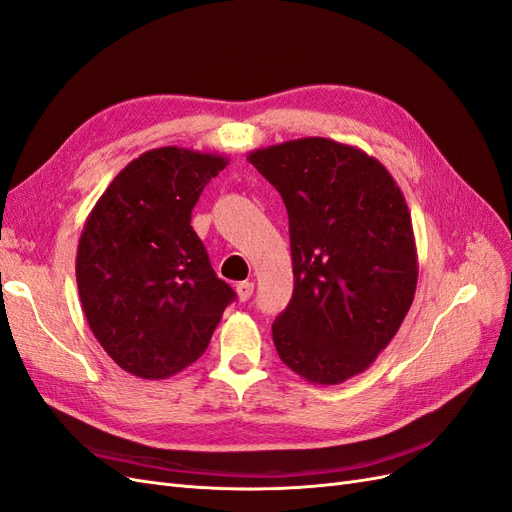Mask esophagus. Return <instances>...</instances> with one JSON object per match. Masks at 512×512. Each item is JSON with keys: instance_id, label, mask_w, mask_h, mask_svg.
I'll use <instances>...</instances> for the list:
<instances>
[{"instance_id": "esophagus-1", "label": "esophagus", "mask_w": 512, "mask_h": 512, "mask_svg": "<svg viewBox=\"0 0 512 512\" xmlns=\"http://www.w3.org/2000/svg\"><path fill=\"white\" fill-rule=\"evenodd\" d=\"M254 294V282L252 280H245L237 284V297L239 301H247Z\"/></svg>"}]
</instances>
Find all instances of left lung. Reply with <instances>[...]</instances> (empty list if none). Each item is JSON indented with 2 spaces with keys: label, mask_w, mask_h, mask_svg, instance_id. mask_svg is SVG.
<instances>
[{
  "label": "left lung",
  "mask_w": 512,
  "mask_h": 512,
  "mask_svg": "<svg viewBox=\"0 0 512 512\" xmlns=\"http://www.w3.org/2000/svg\"><path fill=\"white\" fill-rule=\"evenodd\" d=\"M247 162L282 194L294 290L273 322L277 354L312 384L361 374L414 301L412 218L393 175L359 147L309 136Z\"/></svg>",
  "instance_id": "obj_1"
}]
</instances>
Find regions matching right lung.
I'll return each instance as SVG.
<instances>
[{"label": "right lung", "instance_id": "obj_1", "mask_svg": "<svg viewBox=\"0 0 512 512\" xmlns=\"http://www.w3.org/2000/svg\"><path fill=\"white\" fill-rule=\"evenodd\" d=\"M226 156L183 147L132 160L87 215L76 284L91 333L132 376L164 380L209 346L232 288L211 269L190 226Z\"/></svg>", "mask_w": 512, "mask_h": 512}]
</instances>
